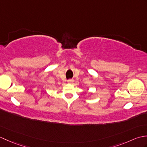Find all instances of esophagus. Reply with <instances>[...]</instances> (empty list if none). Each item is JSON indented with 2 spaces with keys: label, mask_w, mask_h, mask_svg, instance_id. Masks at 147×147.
I'll return each mask as SVG.
<instances>
[{
  "label": "esophagus",
  "mask_w": 147,
  "mask_h": 147,
  "mask_svg": "<svg viewBox=\"0 0 147 147\" xmlns=\"http://www.w3.org/2000/svg\"><path fill=\"white\" fill-rule=\"evenodd\" d=\"M67 82H68V83H73V79H69V80H67Z\"/></svg>",
  "instance_id": "34e87169"
}]
</instances>
